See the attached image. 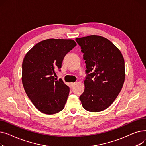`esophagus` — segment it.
I'll list each match as a JSON object with an SVG mask.
<instances>
[{
  "instance_id": "esophagus-1",
  "label": "esophagus",
  "mask_w": 146,
  "mask_h": 146,
  "mask_svg": "<svg viewBox=\"0 0 146 146\" xmlns=\"http://www.w3.org/2000/svg\"><path fill=\"white\" fill-rule=\"evenodd\" d=\"M70 84H71V86H72L73 87V86H74V85H75V84H76V83H71Z\"/></svg>"
}]
</instances>
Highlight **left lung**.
I'll return each mask as SVG.
<instances>
[{"label":"left lung","instance_id":"8db88e82","mask_svg":"<svg viewBox=\"0 0 146 146\" xmlns=\"http://www.w3.org/2000/svg\"><path fill=\"white\" fill-rule=\"evenodd\" d=\"M76 41L83 53L88 74L79 99L86 111H102L115 100L123 86L124 57L116 46L103 36L89 35Z\"/></svg>","mask_w":146,"mask_h":146}]
</instances>
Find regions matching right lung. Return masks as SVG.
<instances>
[{
    "label": "right lung",
    "mask_w": 146,
    "mask_h": 146,
    "mask_svg": "<svg viewBox=\"0 0 146 146\" xmlns=\"http://www.w3.org/2000/svg\"><path fill=\"white\" fill-rule=\"evenodd\" d=\"M76 45L73 40L48 39L37 43L22 62V82L28 97L41 112L52 115L62 111L69 88L54 76L67 53Z\"/></svg>",
    "instance_id": "right-lung-1"
}]
</instances>
